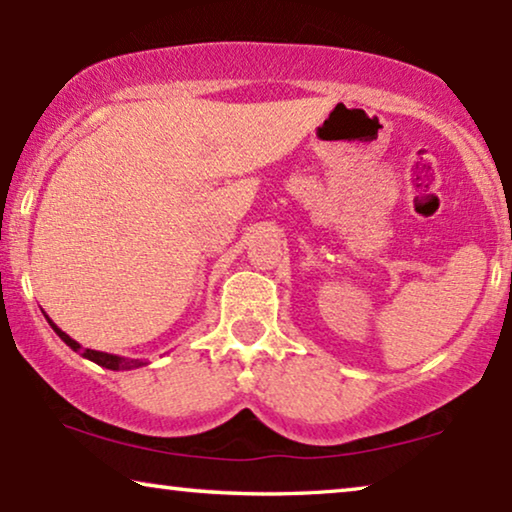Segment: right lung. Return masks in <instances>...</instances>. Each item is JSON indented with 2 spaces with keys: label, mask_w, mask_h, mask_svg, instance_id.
<instances>
[{
  "label": "right lung",
  "mask_w": 512,
  "mask_h": 512,
  "mask_svg": "<svg viewBox=\"0 0 512 512\" xmlns=\"http://www.w3.org/2000/svg\"><path fill=\"white\" fill-rule=\"evenodd\" d=\"M46 320H49V325L53 327V332H56V335L63 339V342L70 346L72 351H79L81 349V344L79 342H74V339L70 337V335H65L63 330H60V327L53 323V320L46 316ZM81 356L84 358H88L91 360V363H95V365H100V367H107V370H138V367H142V365H147V360H142V358H124V356H114V353H105V351H93V349H86L84 353H81Z\"/></svg>",
  "instance_id": "1"
}]
</instances>
